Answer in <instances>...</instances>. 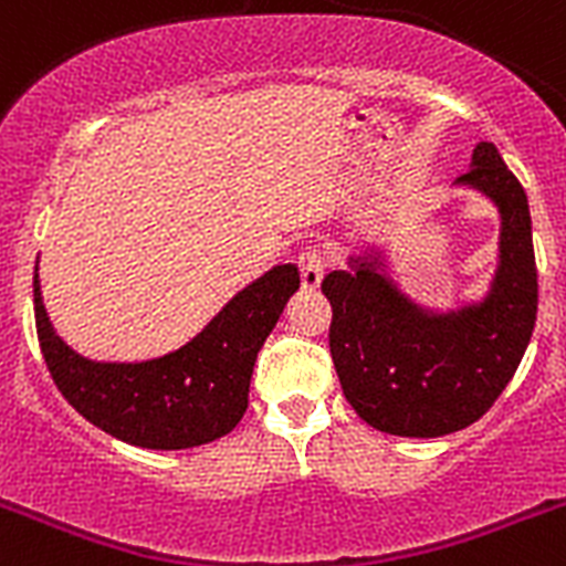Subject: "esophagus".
Wrapping results in <instances>:
<instances>
[{
    "mask_svg": "<svg viewBox=\"0 0 566 566\" xmlns=\"http://www.w3.org/2000/svg\"><path fill=\"white\" fill-rule=\"evenodd\" d=\"M297 266H300V283H303V289L314 292V289L319 286V280H323V272H326V260H323L319 249L314 247L303 249L297 258Z\"/></svg>",
    "mask_w": 566,
    "mask_h": 566,
    "instance_id": "1",
    "label": "esophagus"
}]
</instances>
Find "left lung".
<instances>
[{"label": "left lung", "instance_id": "obj_1", "mask_svg": "<svg viewBox=\"0 0 566 566\" xmlns=\"http://www.w3.org/2000/svg\"><path fill=\"white\" fill-rule=\"evenodd\" d=\"M457 187L499 209V263L476 303L448 312L422 306L388 272L382 249L348 254L326 274L332 359L359 419L394 437L457 433L488 413L533 337L538 274L524 187L490 142H479Z\"/></svg>", "mask_w": 566, "mask_h": 566}]
</instances>
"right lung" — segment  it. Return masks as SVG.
I'll use <instances>...</instances> for the list:
<instances>
[{
    "label": "right lung",
    "mask_w": 566,
    "mask_h": 566,
    "mask_svg": "<svg viewBox=\"0 0 566 566\" xmlns=\"http://www.w3.org/2000/svg\"><path fill=\"white\" fill-rule=\"evenodd\" d=\"M300 289L292 263L240 289L181 348L142 363L82 357L56 334L33 274L36 332L50 377L87 422L149 451H184L227 437L249 405L254 359Z\"/></svg>",
    "instance_id": "obj_1"
}]
</instances>
